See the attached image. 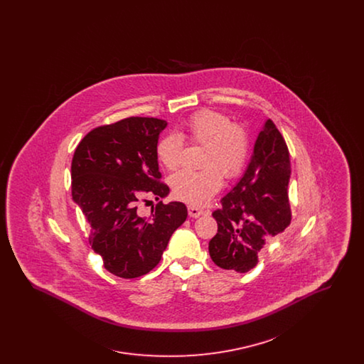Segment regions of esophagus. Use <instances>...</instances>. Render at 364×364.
<instances>
[{"instance_id": "1", "label": "esophagus", "mask_w": 364, "mask_h": 364, "mask_svg": "<svg viewBox=\"0 0 364 364\" xmlns=\"http://www.w3.org/2000/svg\"><path fill=\"white\" fill-rule=\"evenodd\" d=\"M203 213H205V211H203L202 208L192 206V205L188 206V214H190V217H192V218H198V217H200Z\"/></svg>"}]
</instances>
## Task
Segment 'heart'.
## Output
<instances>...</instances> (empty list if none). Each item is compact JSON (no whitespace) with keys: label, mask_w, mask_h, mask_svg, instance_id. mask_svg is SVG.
<instances>
[{"label":"heart","mask_w":364,"mask_h":364,"mask_svg":"<svg viewBox=\"0 0 364 364\" xmlns=\"http://www.w3.org/2000/svg\"><path fill=\"white\" fill-rule=\"evenodd\" d=\"M203 144L200 172L181 171L171 177L174 196L192 206H200L218 192L221 174L233 178L242 172L248 154L245 129L232 124L225 113L202 109L191 114L177 135H165L156 146V159L168 171H176L184 154V143Z\"/></svg>","instance_id":"1"}]
</instances>
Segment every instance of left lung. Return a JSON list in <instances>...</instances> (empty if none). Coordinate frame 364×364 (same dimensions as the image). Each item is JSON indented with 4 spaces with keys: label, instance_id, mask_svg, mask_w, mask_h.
Here are the masks:
<instances>
[{
    "label": "left lung",
    "instance_id": "8db88e82",
    "mask_svg": "<svg viewBox=\"0 0 364 364\" xmlns=\"http://www.w3.org/2000/svg\"><path fill=\"white\" fill-rule=\"evenodd\" d=\"M289 177L288 146L269 119L245 173L221 199V208L213 211L218 230L208 242V252L217 266L247 273L257 266L263 245L289 226Z\"/></svg>",
    "mask_w": 364,
    "mask_h": 364
}]
</instances>
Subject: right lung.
<instances>
[{"label": "right lung", "mask_w": 364, "mask_h": 364, "mask_svg": "<svg viewBox=\"0 0 364 364\" xmlns=\"http://www.w3.org/2000/svg\"><path fill=\"white\" fill-rule=\"evenodd\" d=\"M168 122L128 117L90 131L72 158V199L82 208L88 242L105 269L122 278L147 274L159 263L174 230L188 213L184 203L158 202L150 217L138 203L146 195L165 198L156 146Z\"/></svg>", "instance_id": "obj_1"}]
</instances>
